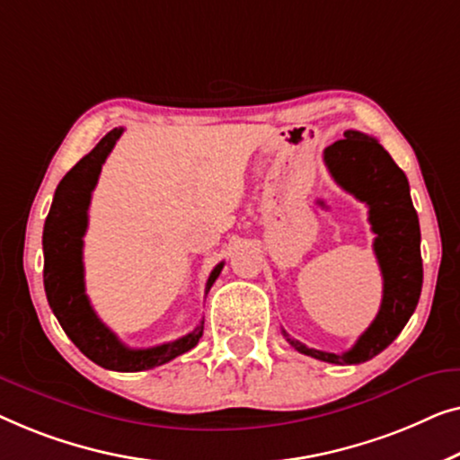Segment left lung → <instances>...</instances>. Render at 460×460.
Masks as SVG:
<instances>
[{
	"instance_id": "left-lung-1",
	"label": "left lung",
	"mask_w": 460,
	"mask_h": 460,
	"mask_svg": "<svg viewBox=\"0 0 460 460\" xmlns=\"http://www.w3.org/2000/svg\"><path fill=\"white\" fill-rule=\"evenodd\" d=\"M325 164L346 191L368 206V223L377 235L373 250L384 275V297L375 321L348 352L314 350L286 332L283 335L306 357L332 365H358L385 350L415 313L423 286L421 229L409 179L377 139L360 131H346L344 139L325 150Z\"/></svg>"
}]
</instances>
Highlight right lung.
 Returning a JSON list of instances; mask_svg holds the SVG:
<instances>
[{
    "label": "right lung",
    "instance_id": "right-lung-1",
    "mask_svg": "<svg viewBox=\"0 0 460 460\" xmlns=\"http://www.w3.org/2000/svg\"><path fill=\"white\" fill-rule=\"evenodd\" d=\"M122 135L112 128L87 156H83L64 174L56 187L54 202L43 227V286L48 302L58 323L73 344L95 365L110 371L135 373L160 367L191 350L204 333V321L183 338L154 348L133 350L116 338V333L100 321L85 294V269H83V235L87 231V210L92 191L100 179L102 164ZM225 262H218L206 281V294L221 275Z\"/></svg>",
    "mask_w": 460,
    "mask_h": 460
}]
</instances>
